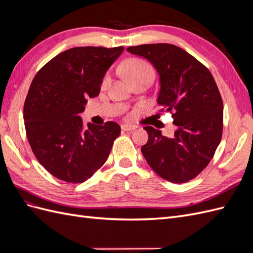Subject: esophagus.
Listing matches in <instances>:
<instances>
[{
  "instance_id": "1",
  "label": "esophagus",
  "mask_w": 253,
  "mask_h": 253,
  "mask_svg": "<svg viewBox=\"0 0 253 253\" xmlns=\"http://www.w3.org/2000/svg\"><path fill=\"white\" fill-rule=\"evenodd\" d=\"M121 128H122V131L128 132V131H134V129L137 128V126H131V125H122Z\"/></svg>"
}]
</instances>
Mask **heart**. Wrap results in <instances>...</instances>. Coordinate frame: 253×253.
Here are the masks:
<instances>
[{
  "label": "heart",
  "instance_id": "heart-1",
  "mask_svg": "<svg viewBox=\"0 0 253 253\" xmlns=\"http://www.w3.org/2000/svg\"><path fill=\"white\" fill-rule=\"evenodd\" d=\"M125 74L127 76V78L131 80L133 83L144 80V79H151L153 80L155 76V72L153 66L143 59L139 58H129L126 62L122 64ZM112 79L111 73H106L102 79V86H108Z\"/></svg>",
  "mask_w": 253,
  "mask_h": 253
}]
</instances>
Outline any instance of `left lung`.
Returning a JSON list of instances; mask_svg holds the SVG:
<instances>
[{"instance_id": "left-lung-1", "label": "left lung", "mask_w": 253, "mask_h": 253, "mask_svg": "<svg viewBox=\"0 0 253 253\" xmlns=\"http://www.w3.org/2000/svg\"><path fill=\"white\" fill-rule=\"evenodd\" d=\"M127 51L148 59L159 74L157 98L162 113H171L177 126L166 137L151 126L141 148L150 167L174 183L187 182L213 158L223 134L224 105L212 74L189 52L172 44H142Z\"/></svg>"}]
</instances>
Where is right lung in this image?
Instances as JSON below:
<instances>
[{"mask_svg":"<svg viewBox=\"0 0 253 253\" xmlns=\"http://www.w3.org/2000/svg\"><path fill=\"white\" fill-rule=\"evenodd\" d=\"M124 46L74 47L59 53L38 72L24 103L27 139L36 158L52 176L81 183L108 159L121 128L83 125L80 114L99 95L106 71Z\"/></svg>","mask_w":253,"mask_h":253,"instance_id":"1","label":"right lung"}]
</instances>
